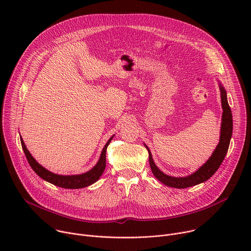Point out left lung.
Segmentation results:
<instances>
[{"label": "left lung", "mask_w": 251, "mask_h": 251, "mask_svg": "<svg viewBox=\"0 0 251 251\" xmlns=\"http://www.w3.org/2000/svg\"><path fill=\"white\" fill-rule=\"evenodd\" d=\"M220 90H221V98H222V107L224 110L223 117H222L220 143L218 144L217 148L212 152L209 159L201 167H200L195 173L186 176H177V177L166 175L156 166L152 158L151 151L149 150L148 146L144 144L149 152V163H150V167L153 172V175L164 185L171 188H176V189H186V188L199 185L201 183L207 181L208 178L218 171V169L222 165L227 153V150L229 147V142L232 136V115H231L230 107L227 102L226 91L221 82H220Z\"/></svg>", "instance_id": "obj_1"}]
</instances>
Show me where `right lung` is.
I'll return each mask as SVG.
<instances>
[{
  "instance_id": "right-lung-1",
  "label": "right lung",
  "mask_w": 251,
  "mask_h": 251,
  "mask_svg": "<svg viewBox=\"0 0 251 251\" xmlns=\"http://www.w3.org/2000/svg\"><path fill=\"white\" fill-rule=\"evenodd\" d=\"M113 137L114 135L107 141L104 148L102 149V152L97 164L91 170L80 175H70V176L57 175L47 170L46 168H44L42 165H40L37 161H35V159L31 156L29 151L26 149V146L25 145L22 137H21V143H22L24 153L27 159L29 166L34 171V173L37 174L40 177H42L43 180L54 186L64 188V189H81L94 184L96 181H98V178L103 174L106 166V149L108 147L109 143L111 142Z\"/></svg>"
}]
</instances>
